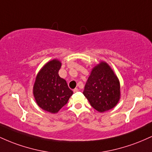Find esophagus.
I'll return each instance as SVG.
<instances>
[{
	"mask_svg": "<svg viewBox=\"0 0 152 152\" xmlns=\"http://www.w3.org/2000/svg\"><path fill=\"white\" fill-rule=\"evenodd\" d=\"M78 88H74V93H76V92H78Z\"/></svg>",
	"mask_w": 152,
	"mask_h": 152,
	"instance_id": "34e87169",
	"label": "esophagus"
}]
</instances>
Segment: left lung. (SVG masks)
Segmentation results:
<instances>
[{
    "instance_id": "obj_1",
    "label": "left lung",
    "mask_w": 152,
    "mask_h": 152,
    "mask_svg": "<svg viewBox=\"0 0 152 152\" xmlns=\"http://www.w3.org/2000/svg\"><path fill=\"white\" fill-rule=\"evenodd\" d=\"M83 94L100 113L116 106L121 96L120 82L107 63L101 61L92 69Z\"/></svg>"
}]
</instances>
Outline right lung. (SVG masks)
<instances>
[{
    "instance_id": "right-lung-1",
    "label": "right lung",
    "mask_w": 152,
    "mask_h": 152,
    "mask_svg": "<svg viewBox=\"0 0 152 152\" xmlns=\"http://www.w3.org/2000/svg\"><path fill=\"white\" fill-rule=\"evenodd\" d=\"M61 66V62L58 59L47 62L38 71L33 87L38 106L52 114L58 113L73 94L66 80L59 76Z\"/></svg>"
}]
</instances>
